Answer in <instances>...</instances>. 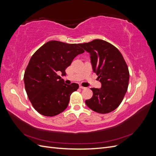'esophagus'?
I'll use <instances>...</instances> for the list:
<instances>
[{
    "label": "esophagus",
    "mask_w": 156,
    "mask_h": 156,
    "mask_svg": "<svg viewBox=\"0 0 156 156\" xmlns=\"http://www.w3.org/2000/svg\"><path fill=\"white\" fill-rule=\"evenodd\" d=\"M79 88H81V89H85V88H86L85 87H83V86H81V85L79 86Z\"/></svg>",
    "instance_id": "obj_1"
}]
</instances>
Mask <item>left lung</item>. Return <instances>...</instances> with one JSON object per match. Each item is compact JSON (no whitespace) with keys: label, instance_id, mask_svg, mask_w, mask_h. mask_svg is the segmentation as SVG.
I'll return each instance as SVG.
<instances>
[{"label":"left lung","instance_id":"obj_1","mask_svg":"<svg viewBox=\"0 0 156 156\" xmlns=\"http://www.w3.org/2000/svg\"><path fill=\"white\" fill-rule=\"evenodd\" d=\"M79 46L90 54L93 71L101 83V88H90L93 96L86 104L96 112H111L120 105L128 87L129 73L123 56L116 47L102 40Z\"/></svg>","mask_w":156,"mask_h":156}]
</instances>
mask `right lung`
I'll return each mask as SVG.
<instances>
[{
    "mask_svg": "<svg viewBox=\"0 0 156 156\" xmlns=\"http://www.w3.org/2000/svg\"><path fill=\"white\" fill-rule=\"evenodd\" d=\"M84 52L79 44L53 40L32 56L24 74L25 87L33 107L40 114L54 116L67 108L71 94L79 84H65L59 73L65 75L73 58Z\"/></svg>",
    "mask_w": 156,
    "mask_h": 156,
    "instance_id": "add662e5",
    "label": "right lung"
}]
</instances>
